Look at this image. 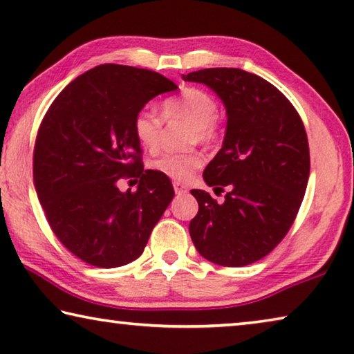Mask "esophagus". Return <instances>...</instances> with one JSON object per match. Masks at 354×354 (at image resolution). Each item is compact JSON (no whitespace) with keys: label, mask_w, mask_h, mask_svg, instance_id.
<instances>
[{"label":"esophagus","mask_w":354,"mask_h":354,"mask_svg":"<svg viewBox=\"0 0 354 354\" xmlns=\"http://www.w3.org/2000/svg\"><path fill=\"white\" fill-rule=\"evenodd\" d=\"M174 191H176V194H185L188 193V187L185 183L174 182Z\"/></svg>","instance_id":"esophagus-1"}]
</instances>
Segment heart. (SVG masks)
Segmentation results:
<instances>
[{"mask_svg":"<svg viewBox=\"0 0 354 354\" xmlns=\"http://www.w3.org/2000/svg\"><path fill=\"white\" fill-rule=\"evenodd\" d=\"M218 103L202 89L191 88L182 95L166 98L161 105V115L152 109L142 108L133 119V133L136 141L149 152H156L161 146L165 120H189L188 142H215L219 136ZM205 163L198 150L189 152H167L152 161V169L176 182H187Z\"/></svg>","mask_w":354,"mask_h":354,"instance_id":"1","label":"heart"}]
</instances>
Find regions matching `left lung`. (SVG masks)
<instances>
[{"label": "left lung", "mask_w": 354, "mask_h": 354, "mask_svg": "<svg viewBox=\"0 0 354 354\" xmlns=\"http://www.w3.org/2000/svg\"><path fill=\"white\" fill-rule=\"evenodd\" d=\"M183 80L215 91L227 114L223 147L204 180L229 193L218 204L207 191H191L199 204L191 240L216 265L254 263L282 241L303 202L310 171L303 120L279 89L241 68H204Z\"/></svg>", "instance_id": "1"}]
</instances>
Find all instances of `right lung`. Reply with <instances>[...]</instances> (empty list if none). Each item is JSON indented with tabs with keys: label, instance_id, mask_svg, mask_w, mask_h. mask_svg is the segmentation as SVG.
Instances as JSON below:
<instances>
[{
	"label": "right lung",
	"instance_id": "obj_1",
	"mask_svg": "<svg viewBox=\"0 0 354 354\" xmlns=\"http://www.w3.org/2000/svg\"><path fill=\"white\" fill-rule=\"evenodd\" d=\"M176 89L156 72L103 64L67 84L46 111L34 146V187L57 240L83 262L115 268L136 260L171 204L169 178L144 171L133 119ZM125 176L140 178L135 194L117 188Z\"/></svg>",
	"mask_w": 354,
	"mask_h": 354
}]
</instances>
